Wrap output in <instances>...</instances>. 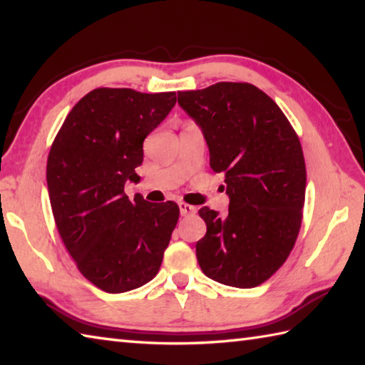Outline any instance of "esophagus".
I'll list each match as a JSON object with an SVG mask.
<instances>
[{
    "mask_svg": "<svg viewBox=\"0 0 365 365\" xmlns=\"http://www.w3.org/2000/svg\"><path fill=\"white\" fill-rule=\"evenodd\" d=\"M178 208H180V215L182 216H188V215H195L196 213V207L188 205V204H185V202L178 204Z\"/></svg>",
    "mask_w": 365,
    "mask_h": 365,
    "instance_id": "1",
    "label": "esophagus"
}]
</instances>
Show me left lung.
<instances>
[{"mask_svg": "<svg viewBox=\"0 0 365 365\" xmlns=\"http://www.w3.org/2000/svg\"><path fill=\"white\" fill-rule=\"evenodd\" d=\"M202 130L210 168L224 175L229 213L202 207L207 234L196 243L213 281L252 289L281 268L297 242L306 195L299 139L273 98L250 83L178 92ZM224 190V185H222Z\"/></svg>", "mask_w": 365, "mask_h": 365, "instance_id": "obj_1", "label": "left lung"}]
</instances>
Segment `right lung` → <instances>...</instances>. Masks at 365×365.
<instances>
[{
  "mask_svg": "<svg viewBox=\"0 0 365 365\" xmlns=\"http://www.w3.org/2000/svg\"><path fill=\"white\" fill-rule=\"evenodd\" d=\"M175 102V92L94 89L67 114L51 145L46 185L59 235L81 274L108 293L157 276L178 221L173 200H130L123 192L139 180L144 139Z\"/></svg>",
  "mask_w": 365,
  "mask_h": 365,
  "instance_id": "obj_1",
  "label": "right lung"
}]
</instances>
